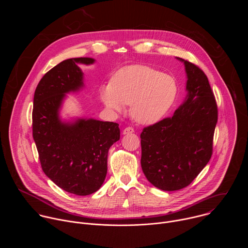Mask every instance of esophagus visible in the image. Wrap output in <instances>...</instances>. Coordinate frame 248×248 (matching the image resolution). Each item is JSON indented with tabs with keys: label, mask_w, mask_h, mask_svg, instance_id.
<instances>
[{
	"label": "esophagus",
	"mask_w": 248,
	"mask_h": 248,
	"mask_svg": "<svg viewBox=\"0 0 248 248\" xmlns=\"http://www.w3.org/2000/svg\"><path fill=\"white\" fill-rule=\"evenodd\" d=\"M134 132V129H133V127H131V126H127V127H125L124 130H123V133L124 134H130V133H133Z\"/></svg>",
	"instance_id": "1"
}]
</instances>
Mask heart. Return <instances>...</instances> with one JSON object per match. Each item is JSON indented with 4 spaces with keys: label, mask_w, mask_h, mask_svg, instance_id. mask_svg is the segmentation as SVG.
Here are the masks:
<instances>
[{
    "label": "heart",
    "mask_w": 248,
    "mask_h": 248,
    "mask_svg": "<svg viewBox=\"0 0 248 248\" xmlns=\"http://www.w3.org/2000/svg\"><path fill=\"white\" fill-rule=\"evenodd\" d=\"M179 85L169 75L147 65L121 68L111 83L101 89V99L112 112H122L130 105L132 118L144 124L161 121L176 100Z\"/></svg>",
    "instance_id": "b5f03b06"
}]
</instances>
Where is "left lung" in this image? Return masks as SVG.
Here are the masks:
<instances>
[{"label":"left lung","mask_w":248,"mask_h":248,"mask_svg":"<svg viewBox=\"0 0 248 248\" xmlns=\"http://www.w3.org/2000/svg\"><path fill=\"white\" fill-rule=\"evenodd\" d=\"M179 60L187 75L185 103L171 117L144 127L140 134L141 168L154 186L166 191L186 187L208 164L218 121L206 75L198 65Z\"/></svg>","instance_id":"1"}]
</instances>
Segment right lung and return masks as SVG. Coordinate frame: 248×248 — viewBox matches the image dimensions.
<instances>
[{
	"mask_svg": "<svg viewBox=\"0 0 248 248\" xmlns=\"http://www.w3.org/2000/svg\"><path fill=\"white\" fill-rule=\"evenodd\" d=\"M78 62L91 58L62 61L41 78L34 93L32 134L43 171L62 189L76 195L97 191L107 174L110 147L120 139L117 123L79 119L62 123L59 109L64 94L83 86Z\"/></svg>",
	"mask_w": 248,
	"mask_h": 248,
	"instance_id": "obj_1",
	"label": "right lung"
}]
</instances>
